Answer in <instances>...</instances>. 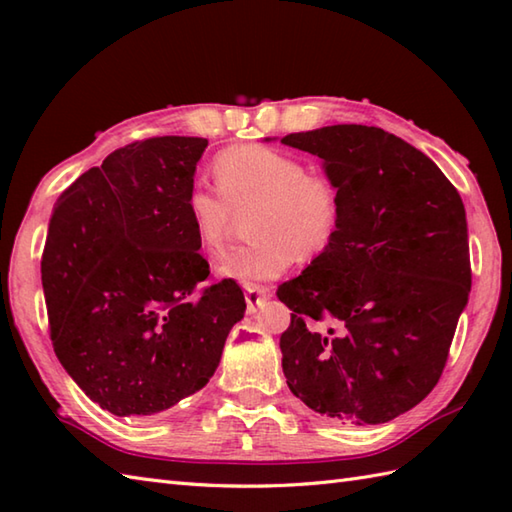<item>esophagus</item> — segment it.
<instances>
[{
	"label": "esophagus",
	"mask_w": 512,
	"mask_h": 512,
	"mask_svg": "<svg viewBox=\"0 0 512 512\" xmlns=\"http://www.w3.org/2000/svg\"><path fill=\"white\" fill-rule=\"evenodd\" d=\"M268 297H270V290H268V288L255 286V284L246 286V308H248V312H250V314L257 312V308H262L264 301H266Z\"/></svg>",
	"instance_id": "1"
}]
</instances>
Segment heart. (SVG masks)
I'll list each match as a JSON object with an SVG mask.
<instances>
[{"instance_id":"1","label":"heart","mask_w":512,"mask_h":512,"mask_svg":"<svg viewBox=\"0 0 512 512\" xmlns=\"http://www.w3.org/2000/svg\"><path fill=\"white\" fill-rule=\"evenodd\" d=\"M217 195L193 187L184 215L195 244L215 255L224 248L237 217H244L248 242L231 250L217 273L250 286L284 275L297 255L312 259L328 250L341 224V191L321 171L288 151L242 145L213 162Z\"/></svg>"}]
</instances>
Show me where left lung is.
I'll return each instance as SVG.
<instances>
[{"mask_svg":"<svg viewBox=\"0 0 512 512\" xmlns=\"http://www.w3.org/2000/svg\"><path fill=\"white\" fill-rule=\"evenodd\" d=\"M281 143L323 160L341 191L334 242L279 301L292 310L281 367L292 394L343 424H380L436 387L471 292L466 211L436 162L367 125H330ZM332 316L334 335L306 322Z\"/></svg>","mask_w":512,"mask_h":512,"instance_id":"1","label":"left lung"}]
</instances>
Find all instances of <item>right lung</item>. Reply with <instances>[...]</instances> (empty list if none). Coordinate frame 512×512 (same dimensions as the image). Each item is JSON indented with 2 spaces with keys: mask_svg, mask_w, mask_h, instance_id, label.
<instances>
[{
  "mask_svg": "<svg viewBox=\"0 0 512 512\" xmlns=\"http://www.w3.org/2000/svg\"><path fill=\"white\" fill-rule=\"evenodd\" d=\"M209 140L132 143L65 189L52 209L41 284L54 354L114 416H151L200 391L244 319L233 279L200 288L184 200Z\"/></svg>",
  "mask_w": 512,
  "mask_h": 512,
  "instance_id": "right-lung-1",
  "label": "right lung"
}]
</instances>
